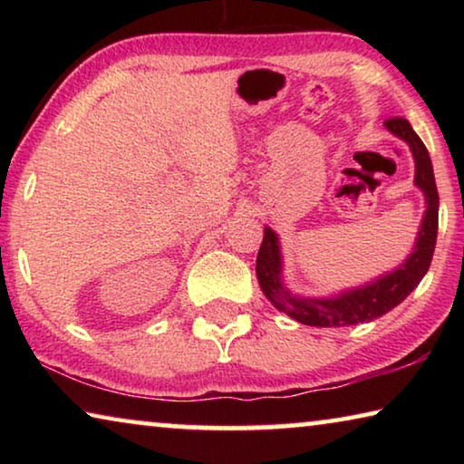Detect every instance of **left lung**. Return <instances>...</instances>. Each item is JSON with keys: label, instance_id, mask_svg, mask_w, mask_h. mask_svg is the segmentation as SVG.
<instances>
[{"label": "left lung", "instance_id": "obj_1", "mask_svg": "<svg viewBox=\"0 0 464 464\" xmlns=\"http://www.w3.org/2000/svg\"><path fill=\"white\" fill-rule=\"evenodd\" d=\"M392 135L403 139L410 145L415 160V186L426 196V213L415 239L410 257L397 270L384 274L371 285L332 296V298H307L295 296L282 285V256L276 233L270 227L264 229V241L257 251L256 274L268 301L278 311L303 325L313 327H343L366 324L395 309L411 290L420 285L431 264L438 237V188L431 169V160L426 145L415 135L411 124L401 116H392L384 121Z\"/></svg>", "mask_w": 464, "mask_h": 464}]
</instances>
